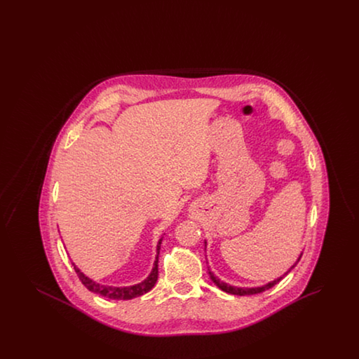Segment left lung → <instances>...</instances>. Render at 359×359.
Returning <instances> with one entry per match:
<instances>
[{"label": "left lung", "instance_id": "8db88e82", "mask_svg": "<svg viewBox=\"0 0 359 359\" xmlns=\"http://www.w3.org/2000/svg\"><path fill=\"white\" fill-rule=\"evenodd\" d=\"M205 245H207V242L205 241ZM302 255L303 253H300V256L297 257V259L294 261V264L290 266V269L285 272V273L283 274V276H280V277H277V278H274L273 281H269V283H266V284H264V285H259V287H234V285H230V284H227V283H224L222 280H219L215 274L212 273L210 269H208V274H210V278L212 280V283L219 288V290H223V292H226V293H230V294H237V296H246V294H256V293H261V292H264V290H269V288H272L273 285H276L284 276H287V274L290 273V271L296 266V264L300 261V258H302Z\"/></svg>", "mask_w": 359, "mask_h": 359}]
</instances>
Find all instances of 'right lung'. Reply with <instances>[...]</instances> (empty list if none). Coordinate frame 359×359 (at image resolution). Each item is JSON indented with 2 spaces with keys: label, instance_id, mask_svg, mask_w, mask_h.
<instances>
[{
  "label": "right lung",
  "instance_id": "right-lung-1",
  "mask_svg": "<svg viewBox=\"0 0 359 359\" xmlns=\"http://www.w3.org/2000/svg\"><path fill=\"white\" fill-rule=\"evenodd\" d=\"M161 241L163 236L157 241V246H156V259L154 262V268L151 271V273L148 274V277L145 280H142L141 283L135 284V285H128V287H114V285H107V284H101L94 281L93 278H90L88 276H86L76 265L75 262H72V266L75 269V272L78 274L79 280L83 283L86 288L94 293L102 294L107 299H113V300H130L135 299L137 296H141L147 292L152 290L157 281V276H158V255H160V248H161Z\"/></svg>",
  "mask_w": 359,
  "mask_h": 359
}]
</instances>
